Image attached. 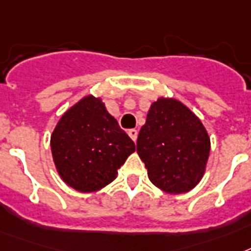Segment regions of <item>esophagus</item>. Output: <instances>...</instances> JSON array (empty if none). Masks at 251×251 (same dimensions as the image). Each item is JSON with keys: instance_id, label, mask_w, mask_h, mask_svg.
I'll list each match as a JSON object with an SVG mask.
<instances>
[{"instance_id": "obj_1", "label": "esophagus", "mask_w": 251, "mask_h": 251, "mask_svg": "<svg viewBox=\"0 0 251 251\" xmlns=\"http://www.w3.org/2000/svg\"><path fill=\"white\" fill-rule=\"evenodd\" d=\"M128 134H129V137L132 138L133 141L137 140V136H138V130L137 129H129L128 130Z\"/></svg>"}]
</instances>
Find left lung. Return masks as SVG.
Instances as JSON below:
<instances>
[{"label": "left lung", "mask_w": 251, "mask_h": 251, "mask_svg": "<svg viewBox=\"0 0 251 251\" xmlns=\"http://www.w3.org/2000/svg\"><path fill=\"white\" fill-rule=\"evenodd\" d=\"M210 138L199 118L175 99L151 105L137 138V152L150 181L168 194H183L205 172Z\"/></svg>", "instance_id": "8db88e82"}]
</instances>
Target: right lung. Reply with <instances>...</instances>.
<instances>
[{"label": "right lung", "mask_w": 251, "mask_h": 251, "mask_svg": "<svg viewBox=\"0 0 251 251\" xmlns=\"http://www.w3.org/2000/svg\"><path fill=\"white\" fill-rule=\"evenodd\" d=\"M60 177L80 192H93L115 179L134 142L100 99L84 97L64 114L51 136Z\"/></svg>", "instance_id": "right-lung-1"}]
</instances>
